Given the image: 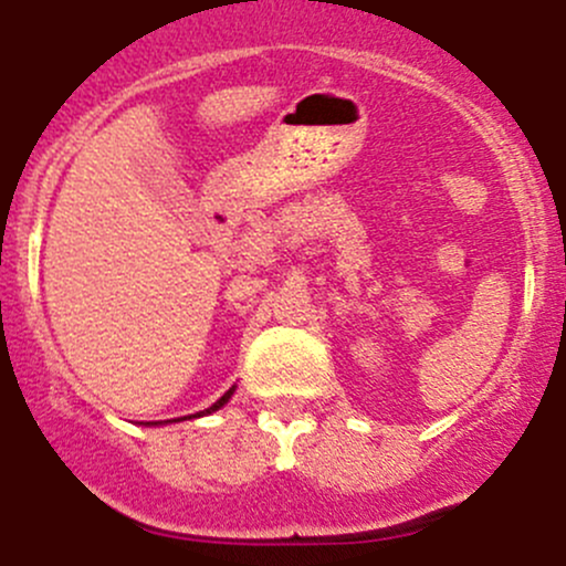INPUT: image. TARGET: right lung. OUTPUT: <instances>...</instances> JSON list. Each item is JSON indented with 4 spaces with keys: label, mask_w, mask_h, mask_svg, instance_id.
Returning <instances> with one entry per match:
<instances>
[{
    "label": "right lung",
    "mask_w": 566,
    "mask_h": 566,
    "mask_svg": "<svg viewBox=\"0 0 566 566\" xmlns=\"http://www.w3.org/2000/svg\"><path fill=\"white\" fill-rule=\"evenodd\" d=\"M231 394H234V388H229V390H226V394H223V396H220L218 402L211 405V408H206V410H203V413H211V410H218V408H223V405H226V402H229V399H231ZM203 413H198V416H203Z\"/></svg>",
    "instance_id": "obj_1"
}]
</instances>
